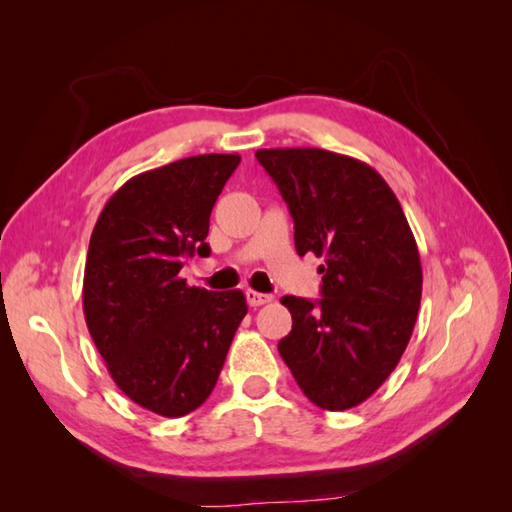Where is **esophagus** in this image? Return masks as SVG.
Segmentation results:
<instances>
[{"label": "esophagus", "instance_id": "esophagus-1", "mask_svg": "<svg viewBox=\"0 0 512 512\" xmlns=\"http://www.w3.org/2000/svg\"><path fill=\"white\" fill-rule=\"evenodd\" d=\"M246 301L250 308H259L264 303L273 301V295H266V292H257V290H246Z\"/></svg>", "mask_w": 512, "mask_h": 512}]
</instances>
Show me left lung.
<instances>
[{
  "label": "left lung",
  "mask_w": 512,
  "mask_h": 512,
  "mask_svg": "<svg viewBox=\"0 0 512 512\" xmlns=\"http://www.w3.org/2000/svg\"><path fill=\"white\" fill-rule=\"evenodd\" d=\"M286 200L299 255L325 259L321 299L284 297L292 330L279 354L314 405H361L394 372L422 297L416 239L389 184L325 149H259Z\"/></svg>",
  "instance_id": "1"
}]
</instances>
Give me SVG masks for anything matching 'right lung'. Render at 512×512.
I'll return each mask as SVG.
<instances>
[{
	"mask_svg": "<svg viewBox=\"0 0 512 512\" xmlns=\"http://www.w3.org/2000/svg\"><path fill=\"white\" fill-rule=\"evenodd\" d=\"M237 165V154H204L140 173L90 237L85 323L114 383L158 416H187L211 396L248 312L239 290L180 279L184 259L211 255L209 217Z\"/></svg>",
	"mask_w": 512,
	"mask_h": 512,
	"instance_id": "add662e5",
	"label": "right lung"
}]
</instances>
